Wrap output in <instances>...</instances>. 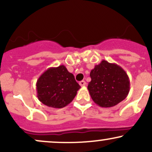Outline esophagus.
I'll list each match as a JSON object with an SVG mask.
<instances>
[{
	"label": "esophagus",
	"mask_w": 152,
	"mask_h": 152,
	"mask_svg": "<svg viewBox=\"0 0 152 152\" xmlns=\"http://www.w3.org/2000/svg\"><path fill=\"white\" fill-rule=\"evenodd\" d=\"M79 84H80V86H86V81H81L79 82Z\"/></svg>",
	"instance_id": "34e87169"
}]
</instances>
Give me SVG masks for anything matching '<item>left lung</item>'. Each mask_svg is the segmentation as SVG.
<instances>
[{
  "label": "left lung",
  "instance_id": "1",
  "mask_svg": "<svg viewBox=\"0 0 152 152\" xmlns=\"http://www.w3.org/2000/svg\"><path fill=\"white\" fill-rule=\"evenodd\" d=\"M88 90L92 100L101 107H112L126 98L130 90L126 71L116 64L103 60L91 71Z\"/></svg>",
  "mask_w": 152,
  "mask_h": 152
}]
</instances>
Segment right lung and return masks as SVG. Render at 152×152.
Returning a JSON list of instances; mask_svg holds the SVG:
<instances>
[{"instance_id": "right-lung-1", "label": "right lung", "mask_w": 152, "mask_h": 152, "mask_svg": "<svg viewBox=\"0 0 152 152\" xmlns=\"http://www.w3.org/2000/svg\"><path fill=\"white\" fill-rule=\"evenodd\" d=\"M80 88L74 75L64 65L48 69L36 82L38 100L47 106L58 109L70 104Z\"/></svg>"}]
</instances>
